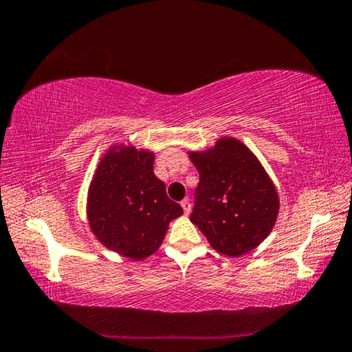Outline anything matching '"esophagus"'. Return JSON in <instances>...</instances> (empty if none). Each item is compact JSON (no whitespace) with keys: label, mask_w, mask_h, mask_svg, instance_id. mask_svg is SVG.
I'll return each mask as SVG.
<instances>
[{"label":"esophagus","mask_w":352,"mask_h":352,"mask_svg":"<svg viewBox=\"0 0 352 352\" xmlns=\"http://www.w3.org/2000/svg\"><path fill=\"white\" fill-rule=\"evenodd\" d=\"M181 206H182L184 214H186V215H188L190 212H192V204H190V201H188V199H184V201H181Z\"/></svg>","instance_id":"esophagus-1"}]
</instances>
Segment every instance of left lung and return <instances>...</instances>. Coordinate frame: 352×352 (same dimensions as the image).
<instances>
[{
	"label": "left lung",
	"mask_w": 352,
	"mask_h": 352,
	"mask_svg": "<svg viewBox=\"0 0 352 352\" xmlns=\"http://www.w3.org/2000/svg\"><path fill=\"white\" fill-rule=\"evenodd\" d=\"M199 173L190 221L221 254L239 257L272 232L279 195L261 160L245 143L220 137L212 148L188 151Z\"/></svg>",
	"instance_id": "obj_1"
}]
</instances>
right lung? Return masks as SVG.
<instances>
[{"label": "right lung", "mask_w": 352, "mask_h": 352, "mask_svg": "<svg viewBox=\"0 0 352 352\" xmlns=\"http://www.w3.org/2000/svg\"><path fill=\"white\" fill-rule=\"evenodd\" d=\"M182 207L166 197L154 175V153L113 143L106 149L87 193V221L102 246L129 261L159 250Z\"/></svg>", "instance_id": "1"}]
</instances>
